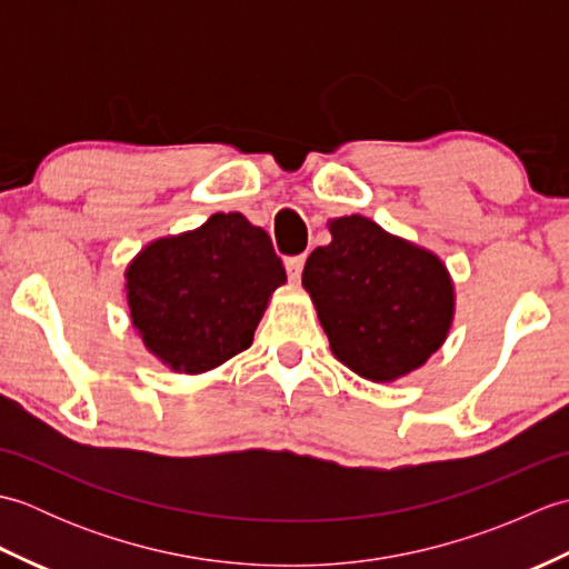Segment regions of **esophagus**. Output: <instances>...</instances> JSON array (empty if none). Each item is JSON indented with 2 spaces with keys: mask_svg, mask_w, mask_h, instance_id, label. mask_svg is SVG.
Segmentation results:
<instances>
[{
  "mask_svg": "<svg viewBox=\"0 0 569 569\" xmlns=\"http://www.w3.org/2000/svg\"><path fill=\"white\" fill-rule=\"evenodd\" d=\"M303 263H306V259H303V257H291V259H286V271H288V278H291L293 283H298V281H300V273H303Z\"/></svg>",
  "mask_w": 569,
  "mask_h": 569,
  "instance_id": "34e87169",
  "label": "esophagus"
}]
</instances>
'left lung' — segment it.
<instances>
[{"mask_svg": "<svg viewBox=\"0 0 569 569\" xmlns=\"http://www.w3.org/2000/svg\"><path fill=\"white\" fill-rule=\"evenodd\" d=\"M303 288L332 355L357 377L393 383L438 352L455 320V281L438 253L365 214L335 217Z\"/></svg>", "mask_w": 569, "mask_h": 569, "instance_id": "obj_1", "label": "left lung"}]
</instances>
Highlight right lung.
Masks as SVG:
<instances>
[{"label": "right lung", "mask_w": 569, "mask_h": 569, "mask_svg": "<svg viewBox=\"0 0 569 569\" xmlns=\"http://www.w3.org/2000/svg\"><path fill=\"white\" fill-rule=\"evenodd\" d=\"M286 269L271 237L241 212L141 247L124 271L131 325L176 373L212 371L251 347Z\"/></svg>", "instance_id": "1"}]
</instances>
